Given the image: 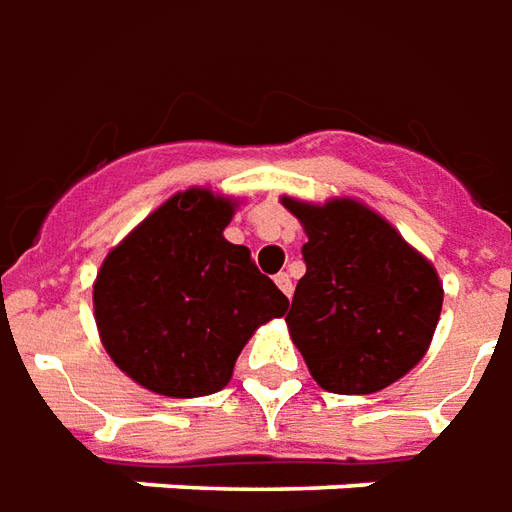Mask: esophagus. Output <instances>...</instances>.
Segmentation results:
<instances>
[{
  "instance_id": "esophagus-1",
  "label": "esophagus",
  "mask_w": 512,
  "mask_h": 512,
  "mask_svg": "<svg viewBox=\"0 0 512 512\" xmlns=\"http://www.w3.org/2000/svg\"><path fill=\"white\" fill-rule=\"evenodd\" d=\"M275 284H278V289H281L286 297H292V278H289V273L275 275Z\"/></svg>"
}]
</instances>
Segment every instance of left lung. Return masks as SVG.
<instances>
[{
    "mask_svg": "<svg viewBox=\"0 0 512 512\" xmlns=\"http://www.w3.org/2000/svg\"><path fill=\"white\" fill-rule=\"evenodd\" d=\"M281 204L308 237L286 328L311 378L333 394H375L405 378L441 317L436 267L355 198Z\"/></svg>",
    "mask_w": 512,
    "mask_h": 512,
    "instance_id": "left-lung-1",
    "label": "left lung"
}]
</instances>
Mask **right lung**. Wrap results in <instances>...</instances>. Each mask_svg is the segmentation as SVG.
<instances>
[{
    "label": "right lung",
    "mask_w": 512,
    "mask_h": 512,
    "mask_svg": "<svg viewBox=\"0 0 512 512\" xmlns=\"http://www.w3.org/2000/svg\"><path fill=\"white\" fill-rule=\"evenodd\" d=\"M237 206L209 187L176 192L101 262L99 339L137 386L176 400L226 389L250 336L286 314L250 250L223 237Z\"/></svg>",
    "instance_id": "right-lung-1"
}]
</instances>
